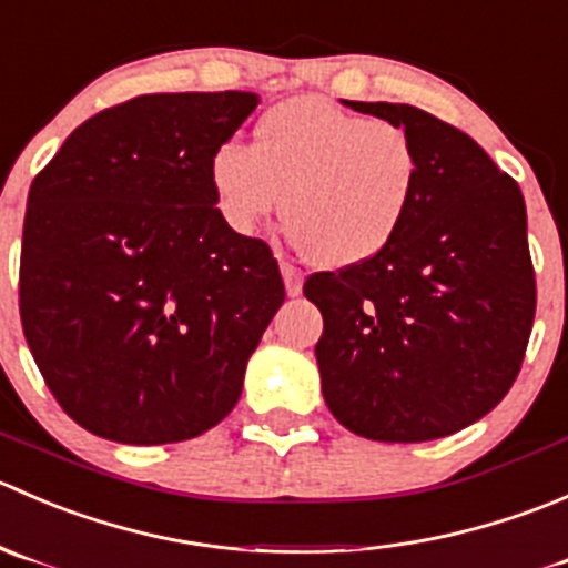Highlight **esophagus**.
<instances>
[{"instance_id":"esophagus-1","label":"esophagus","mask_w":568,"mask_h":568,"mask_svg":"<svg viewBox=\"0 0 568 568\" xmlns=\"http://www.w3.org/2000/svg\"><path fill=\"white\" fill-rule=\"evenodd\" d=\"M282 276H284V286H286V295H301L303 290V273L297 271L295 265H290V262H282Z\"/></svg>"}]
</instances>
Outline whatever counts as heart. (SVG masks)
<instances>
[{
	"label": "heart",
	"instance_id": "heart-1",
	"mask_svg": "<svg viewBox=\"0 0 568 568\" xmlns=\"http://www.w3.org/2000/svg\"><path fill=\"white\" fill-rule=\"evenodd\" d=\"M419 182L423 151L403 123L314 95L271 106L254 145L229 140L210 160L212 199L229 229L251 234L284 206L292 243L323 267L378 256L406 226Z\"/></svg>",
	"mask_w": 568,
	"mask_h": 568
}]
</instances>
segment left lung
<instances>
[{"instance_id": "obj_1", "label": "left lung", "mask_w": 568, "mask_h": 568, "mask_svg": "<svg viewBox=\"0 0 568 568\" xmlns=\"http://www.w3.org/2000/svg\"><path fill=\"white\" fill-rule=\"evenodd\" d=\"M417 138L423 182L373 260L312 273L323 397L353 434L430 442L491 412L521 369L536 273L521 190L462 129L412 104L345 101Z\"/></svg>"}]
</instances>
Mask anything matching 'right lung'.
I'll use <instances>...</instances> for the list:
<instances>
[{
	"mask_svg": "<svg viewBox=\"0 0 568 568\" xmlns=\"http://www.w3.org/2000/svg\"><path fill=\"white\" fill-rule=\"evenodd\" d=\"M256 104L134 95L77 126L32 179L21 325L54 400L101 439H193L240 400L284 282L271 245L221 217L210 160Z\"/></svg>",
	"mask_w": 568,
	"mask_h": 568,
	"instance_id": "obj_1",
	"label": "right lung"
}]
</instances>
